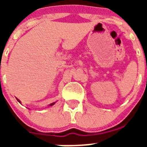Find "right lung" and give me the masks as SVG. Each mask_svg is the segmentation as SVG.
Wrapping results in <instances>:
<instances>
[{"mask_svg":"<svg viewBox=\"0 0 147 147\" xmlns=\"http://www.w3.org/2000/svg\"><path fill=\"white\" fill-rule=\"evenodd\" d=\"M17 100H18V102H20V103H21V102H20V100L18 99V98H17ZM55 103H56V102H54V103H51V104H50V105H49V106H48V107H50V106H52V105H54V104H55Z\"/></svg>","mask_w":147,"mask_h":147,"instance_id":"obj_1","label":"right lung"}]
</instances>
